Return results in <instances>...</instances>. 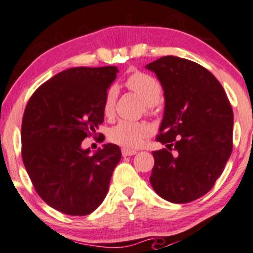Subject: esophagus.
I'll return each mask as SVG.
<instances>
[{
  "label": "esophagus",
  "mask_w": 253,
  "mask_h": 253,
  "mask_svg": "<svg viewBox=\"0 0 253 253\" xmlns=\"http://www.w3.org/2000/svg\"><path fill=\"white\" fill-rule=\"evenodd\" d=\"M121 152H123V156H124V157H128V156L135 155L136 151H134V150H128V149H123V150H121Z\"/></svg>",
  "instance_id": "obj_1"
}]
</instances>
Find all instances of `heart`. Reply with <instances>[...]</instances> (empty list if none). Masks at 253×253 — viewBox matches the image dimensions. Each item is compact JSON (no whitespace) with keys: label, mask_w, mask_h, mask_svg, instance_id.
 Returning a JSON list of instances; mask_svg holds the SVG:
<instances>
[{"label":"heart","mask_w":253,"mask_h":253,"mask_svg":"<svg viewBox=\"0 0 253 253\" xmlns=\"http://www.w3.org/2000/svg\"><path fill=\"white\" fill-rule=\"evenodd\" d=\"M126 86L138 95L147 107L158 103L162 97V85L155 77L144 72H134L127 78ZM118 90L115 86L108 89L103 102V112L106 117H112L114 112V103L117 100ZM152 132V128L146 123H130L120 121L113 126L108 132V138L112 143L123 146L124 149H136L144 143Z\"/></svg>","instance_id":"heart-1"}]
</instances>
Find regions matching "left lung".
Masks as SVG:
<instances>
[{
    "mask_svg": "<svg viewBox=\"0 0 253 253\" xmlns=\"http://www.w3.org/2000/svg\"><path fill=\"white\" fill-rule=\"evenodd\" d=\"M164 91V114L153 151L151 185L172 203L207 194L232 153L233 110L219 81L184 58L167 56L147 64Z\"/></svg>",
    "mask_w": 253,
    "mask_h": 253,
    "instance_id": "1",
    "label": "left lung"
}]
</instances>
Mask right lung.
I'll return each instance as SVG.
<instances>
[{"label": "right lung", "instance_id": "right-lung-1", "mask_svg": "<svg viewBox=\"0 0 253 253\" xmlns=\"http://www.w3.org/2000/svg\"><path fill=\"white\" fill-rule=\"evenodd\" d=\"M117 66L72 68L36 90L21 127L22 161L39 196L68 215H88L102 203L121 159L115 144L91 153L82 141L103 123L104 96Z\"/></svg>", "mask_w": 253, "mask_h": 253}]
</instances>
